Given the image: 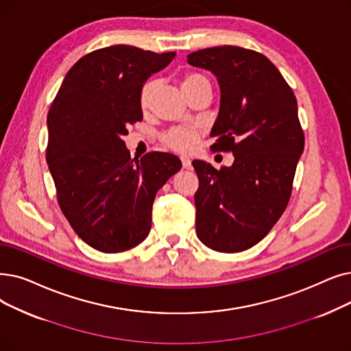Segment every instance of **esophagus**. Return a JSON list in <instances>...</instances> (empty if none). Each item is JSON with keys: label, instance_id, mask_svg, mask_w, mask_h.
I'll use <instances>...</instances> for the list:
<instances>
[{"label": "esophagus", "instance_id": "esophagus-1", "mask_svg": "<svg viewBox=\"0 0 351 351\" xmlns=\"http://www.w3.org/2000/svg\"><path fill=\"white\" fill-rule=\"evenodd\" d=\"M180 162H182V166H184V169H189L191 159L188 156H180Z\"/></svg>", "mask_w": 351, "mask_h": 351}]
</instances>
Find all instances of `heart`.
<instances>
[{"label":"heart","mask_w":351,"mask_h":351,"mask_svg":"<svg viewBox=\"0 0 351 351\" xmlns=\"http://www.w3.org/2000/svg\"><path fill=\"white\" fill-rule=\"evenodd\" d=\"M209 83L208 79L205 77L204 74L201 73H188L184 75L182 79V90L184 93H188V91L199 87L202 84ZM154 83L147 82L145 83V86L141 90V96H139V101H141V108L142 110H147L149 104H150V99H152V93H154ZM197 139V132L193 128H175L172 130H169L167 133H165L162 136V142L167 146L172 147L175 150H189L195 146Z\"/></svg>","instance_id":"b5f03b06"}]
</instances>
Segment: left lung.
Segmentation results:
<instances>
[{
	"instance_id": "left-lung-1",
	"label": "left lung",
	"mask_w": 351,
	"mask_h": 351,
	"mask_svg": "<svg viewBox=\"0 0 351 351\" xmlns=\"http://www.w3.org/2000/svg\"><path fill=\"white\" fill-rule=\"evenodd\" d=\"M188 63L218 79L210 149L234 155V163L219 171L205 160L192 162L199 179L196 235L213 251H245L271 231L291 196L304 150L297 99L278 69L252 50L204 49L191 53Z\"/></svg>"
}]
</instances>
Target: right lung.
Segmentation results:
<instances>
[{"label":"right lung","instance_id":"add662e5","mask_svg":"<svg viewBox=\"0 0 351 351\" xmlns=\"http://www.w3.org/2000/svg\"><path fill=\"white\" fill-rule=\"evenodd\" d=\"M175 51L156 54L110 45L82 57L47 116V165L58 205L87 245L128 251L149 235L158 191L178 171V156L150 152L132 159L123 136L143 119L141 90Z\"/></svg>","mask_w":351,"mask_h":351}]
</instances>
